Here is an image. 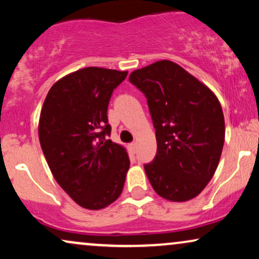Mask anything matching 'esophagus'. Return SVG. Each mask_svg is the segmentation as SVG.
<instances>
[{"label":"esophagus","instance_id":"obj_1","mask_svg":"<svg viewBox=\"0 0 259 259\" xmlns=\"http://www.w3.org/2000/svg\"><path fill=\"white\" fill-rule=\"evenodd\" d=\"M129 150H130V152H132V153H135V151H136V144H135V142H132V144H129Z\"/></svg>","mask_w":259,"mask_h":259}]
</instances>
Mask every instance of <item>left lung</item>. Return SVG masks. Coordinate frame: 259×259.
<instances>
[{
    "label": "left lung",
    "instance_id": "1",
    "mask_svg": "<svg viewBox=\"0 0 259 259\" xmlns=\"http://www.w3.org/2000/svg\"><path fill=\"white\" fill-rule=\"evenodd\" d=\"M145 94L157 154L145 171L154 191L171 202L192 200L214 175L225 139L224 114L214 92L167 59L130 74Z\"/></svg>",
    "mask_w": 259,
    "mask_h": 259
}]
</instances>
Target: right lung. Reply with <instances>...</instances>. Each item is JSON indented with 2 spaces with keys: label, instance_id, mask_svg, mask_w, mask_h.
Listing matches in <instances>:
<instances>
[{
  "label": "right lung",
  "instance_id": "add662e5",
  "mask_svg": "<svg viewBox=\"0 0 259 259\" xmlns=\"http://www.w3.org/2000/svg\"><path fill=\"white\" fill-rule=\"evenodd\" d=\"M126 75L82 68L56 81L41 109L38 139L47 164L59 186L86 209L106 208L123 191L129 156L106 135L112 92Z\"/></svg>",
  "mask_w": 259,
  "mask_h": 259
}]
</instances>
